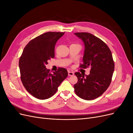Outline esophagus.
Masks as SVG:
<instances>
[{
	"mask_svg": "<svg viewBox=\"0 0 133 133\" xmlns=\"http://www.w3.org/2000/svg\"><path fill=\"white\" fill-rule=\"evenodd\" d=\"M68 75H69V76H72V75H74V73L73 72H72V71H70V70H68Z\"/></svg>",
	"mask_w": 133,
	"mask_h": 133,
	"instance_id": "34e87169",
	"label": "esophagus"
}]
</instances>
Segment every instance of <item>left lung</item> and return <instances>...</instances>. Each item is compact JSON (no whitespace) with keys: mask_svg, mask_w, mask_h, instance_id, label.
Wrapping results in <instances>:
<instances>
[{"mask_svg":"<svg viewBox=\"0 0 133 133\" xmlns=\"http://www.w3.org/2000/svg\"><path fill=\"white\" fill-rule=\"evenodd\" d=\"M85 45L83 63L80 68H90V74L76 72L78 82L74 84L75 94L84 100H90L102 95L109 87L114 70L111 52L101 39L89 33H75Z\"/></svg>","mask_w":133,"mask_h":133,"instance_id":"left-lung-1","label":"left lung"}]
</instances>
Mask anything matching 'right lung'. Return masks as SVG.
Instances as JSON below:
<instances>
[{
  "label": "right lung",
  "instance_id": "add662e5",
  "mask_svg": "<svg viewBox=\"0 0 133 133\" xmlns=\"http://www.w3.org/2000/svg\"><path fill=\"white\" fill-rule=\"evenodd\" d=\"M65 32H46L28 43L20 57L19 66L23 85L28 92L39 99L54 95L58 87L68 76L64 68L51 74L45 65L54 58V48Z\"/></svg>",
  "mask_w": 133,
  "mask_h": 133
}]
</instances>
